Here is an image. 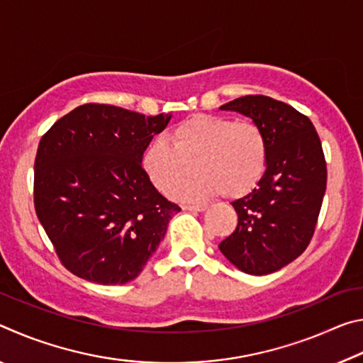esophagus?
Masks as SVG:
<instances>
[{
  "label": "esophagus",
  "instance_id": "1",
  "mask_svg": "<svg viewBox=\"0 0 363 363\" xmlns=\"http://www.w3.org/2000/svg\"><path fill=\"white\" fill-rule=\"evenodd\" d=\"M208 208V205H186V206H182V210H186V211H196V213H201V211H205Z\"/></svg>",
  "mask_w": 363,
  "mask_h": 363
}]
</instances>
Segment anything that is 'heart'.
<instances>
[{
	"label": "heart",
	"instance_id": "b5f03b06",
	"mask_svg": "<svg viewBox=\"0 0 363 363\" xmlns=\"http://www.w3.org/2000/svg\"><path fill=\"white\" fill-rule=\"evenodd\" d=\"M140 164L158 192L169 194L194 171V179L176 189L181 199H227L247 195L264 174L267 140L259 125L230 116L196 113L169 131V140L153 138Z\"/></svg>",
	"mask_w": 363,
	"mask_h": 363
}]
</instances>
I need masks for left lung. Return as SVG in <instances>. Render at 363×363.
<instances>
[{"instance_id":"8db88e82","label":"left lung","mask_w":363,"mask_h":363,"mask_svg":"<svg viewBox=\"0 0 363 363\" xmlns=\"http://www.w3.org/2000/svg\"><path fill=\"white\" fill-rule=\"evenodd\" d=\"M220 110L261 126L267 164L248 195L232 201L238 224L219 250L250 275H266L296 259L314 235L327 189V163L312 121L285 102L243 96Z\"/></svg>"}]
</instances>
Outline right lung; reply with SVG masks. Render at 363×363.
I'll return each instance as SVG.
<instances>
[{
    "mask_svg": "<svg viewBox=\"0 0 363 363\" xmlns=\"http://www.w3.org/2000/svg\"><path fill=\"white\" fill-rule=\"evenodd\" d=\"M171 113L84 104L41 138L35 210L72 274L123 285L143 272L181 208L152 186L140 157Z\"/></svg>",
    "mask_w": 363,
    "mask_h": 363,
    "instance_id": "obj_1",
    "label": "right lung"
}]
</instances>
